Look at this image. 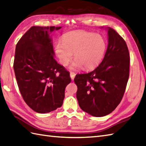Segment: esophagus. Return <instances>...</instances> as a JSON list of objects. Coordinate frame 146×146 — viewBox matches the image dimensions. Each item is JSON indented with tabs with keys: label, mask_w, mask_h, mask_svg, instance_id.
<instances>
[{
	"label": "esophagus",
	"mask_w": 146,
	"mask_h": 146,
	"mask_svg": "<svg viewBox=\"0 0 146 146\" xmlns=\"http://www.w3.org/2000/svg\"><path fill=\"white\" fill-rule=\"evenodd\" d=\"M70 76L71 79L74 80V77H75V76H76V74L74 73V72H70Z\"/></svg>",
	"instance_id": "34e87169"
}]
</instances>
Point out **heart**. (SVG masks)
<instances>
[{
	"label": "heart",
	"mask_w": 146,
	"mask_h": 146,
	"mask_svg": "<svg viewBox=\"0 0 146 146\" xmlns=\"http://www.w3.org/2000/svg\"><path fill=\"white\" fill-rule=\"evenodd\" d=\"M106 48V41L101 35L84 31L68 32L63 40H58L54 46L55 53L64 66L70 62L74 52L75 59L70 66L72 70L83 66L86 69L95 67L104 56Z\"/></svg>",
	"instance_id": "1"
}]
</instances>
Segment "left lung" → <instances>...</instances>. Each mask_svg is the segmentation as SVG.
<instances>
[{
	"label": "left lung",
	"mask_w": 146,
	"mask_h": 146,
	"mask_svg": "<svg viewBox=\"0 0 146 146\" xmlns=\"http://www.w3.org/2000/svg\"><path fill=\"white\" fill-rule=\"evenodd\" d=\"M102 62L92 72L77 74L76 97L82 111L94 117L109 114L124 96L129 76V50L125 40L111 27Z\"/></svg>",
	"instance_id": "left-lung-1"
}]
</instances>
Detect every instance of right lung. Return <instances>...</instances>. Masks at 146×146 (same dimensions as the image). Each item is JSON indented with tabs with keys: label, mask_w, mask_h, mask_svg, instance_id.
<instances>
[{
	"label": "right lung",
	"mask_w": 146,
	"mask_h": 146,
	"mask_svg": "<svg viewBox=\"0 0 146 146\" xmlns=\"http://www.w3.org/2000/svg\"><path fill=\"white\" fill-rule=\"evenodd\" d=\"M61 27L33 26L15 47L14 69L24 101L34 111L45 114L60 108L69 72L55 59L50 35Z\"/></svg>",
	"instance_id": "obj_1"
}]
</instances>
